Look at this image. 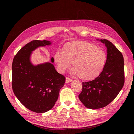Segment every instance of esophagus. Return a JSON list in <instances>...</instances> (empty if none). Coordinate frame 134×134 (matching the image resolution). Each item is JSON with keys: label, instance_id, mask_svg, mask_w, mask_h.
I'll return each instance as SVG.
<instances>
[{"label": "esophagus", "instance_id": "34e87169", "mask_svg": "<svg viewBox=\"0 0 134 134\" xmlns=\"http://www.w3.org/2000/svg\"><path fill=\"white\" fill-rule=\"evenodd\" d=\"M72 80V79L68 78V77H66V83H68L69 82H71Z\"/></svg>", "mask_w": 134, "mask_h": 134}]
</instances>
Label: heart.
<instances>
[{
	"mask_svg": "<svg viewBox=\"0 0 134 134\" xmlns=\"http://www.w3.org/2000/svg\"><path fill=\"white\" fill-rule=\"evenodd\" d=\"M59 71L65 72L73 63V72L85 81L92 80L102 73L107 59L106 53L90 42H68L54 56Z\"/></svg>",
	"mask_w": 134,
	"mask_h": 134,
	"instance_id": "heart-1",
	"label": "heart"
}]
</instances>
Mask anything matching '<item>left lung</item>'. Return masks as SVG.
<instances>
[{
    "mask_svg": "<svg viewBox=\"0 0 134 134\" xmlns=\"http://www.w3.org/2000/svg\"><path fill=\"white\" fill-rule=\"evenodd\" d=\"M107 48V59L103 71L94 80L82 83L79 98L85 107L98 109L114 100L124 83V59L122 53L107 40H100Z\"/></svg>",
    "mask_w": 134,
    "mask_h": 134,
    "instance_id": "obj_1",
    "label": "left lung"
}]
</instances>
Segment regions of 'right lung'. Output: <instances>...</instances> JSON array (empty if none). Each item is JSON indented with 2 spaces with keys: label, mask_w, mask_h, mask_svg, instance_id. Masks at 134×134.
Instances as JSON below:
<instances>
[{
  "label": "right lung",
  "mask_w": 134,
  "mask_h": 134,
  "mask_svg": "<svg viewBox=\"0 0 134 134\" xmlns=\"http://www.w3.org/2000/svg\"><path fill=\"white\" fill-rule=\"evenodd\" d=\"M50 41L33 40L18 52L12 65V87L19 102L29 110L44 113L53 108L66 78L47 62L34 66L30 61L31 52L39 47L50 45ZM53 58L51 61L54 62Z\"/></svg>",
  "instance_id": "1"
}]
</instances>
